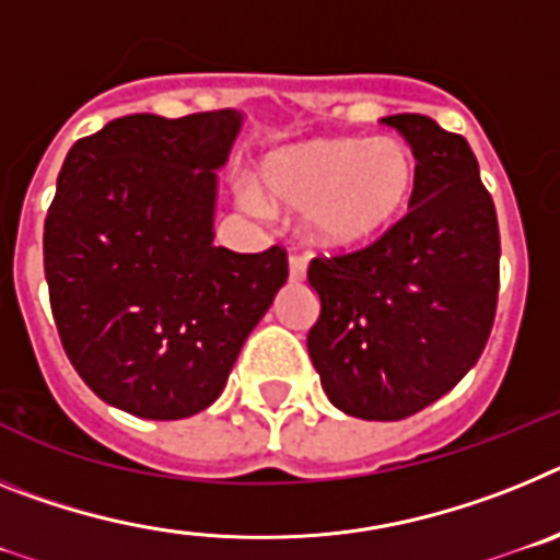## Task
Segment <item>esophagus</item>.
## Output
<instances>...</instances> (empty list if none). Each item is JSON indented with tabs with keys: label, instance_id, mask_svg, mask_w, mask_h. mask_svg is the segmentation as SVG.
<instances>
[{
	"label": "esophagus",
	"instance_id": "1",
	"mask_svg": "<svg viewBox=\"0 0 560 560\" xmlns=\"http://www.w3.org/2000/svg\"><path fill=\"white\" fill-rule=\"evenodd\" d=\"M290 281L293 284H299V281H304V276H307V265H304V259H299V256H290Z\"/></svg>",
	"mask_w": 560,
	"mask_h": 560
}]
</instances>
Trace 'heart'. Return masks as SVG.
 Listing matches in <instances>:
<instances>
[{
	"label": "heart",
	"mask_w": 560,
	"mask_h": 560,
	"mask_svg": "<svg viewBox=\"0 0 560 560\" xmlns=\"http://www.w3.org/2000/svg\"><path fill=\"white\" fill-rule=\"evenodd\" d=\"M420 183L400 138H313L267 152L253 168V211L301 213L304 240L349 256L386 242L411 211Z\"/></svg>",
	"instance_id": "obj_1"
}]
</instances>
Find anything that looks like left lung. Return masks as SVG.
<instances>
[{
    "instance_id": "8db88e82",
    "label": "left lung",
    "mask_w": 560,
    "mask_h": 560,
    "mask_svg": "<svg viewBox=\"0 0 560 560\" xmlns=\"http://www.w3.org/2000/svg\"><path fill=\"white\" fill-rule=\"evenodd\" d=\"M420 183L402 225L372 250L313 259L320 301L307 335L329 402L361 420H402L476 366L499 295V225L462 135L425 115H388Z\"/></svg>"
}]
</instances>
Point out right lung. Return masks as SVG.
<instances>
[{
  "label": "right lung",
  "instance_id": "obj_1",
  "mask_svg": "<svg viewBox=\"0 0 560 560\" xmlns=\"http://www.w3.org/2000/svg\"><path fill=\"white\" fill-rule=\"evenodd\" d=\"M245 112L126 115L58 172L45 276L65 352L104 402L183 420L222 395L242 343L287 281L281 247L213 245L217 172Z\"/></svg>",
  "mask_w": 560,
  "mask_h": 560
}]
</instances>
